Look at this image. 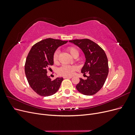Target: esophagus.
Listing matches in <instances>:
<instances>
[{
	"label": "esophagus",
	"instance_id": "obj_1",
	"mask_svg": "<svg viewBox=\"0 0 135 135\" xmlns=\"http://www.w3.org/2000/svg\"><path fill=\"white\" fill-rule=\"evenodd\" d=\"M72 78V76H64V79H70V78Z\"/></svg>",
	"mask_w": 135,
	"mask_h": 135
}]
</instances>
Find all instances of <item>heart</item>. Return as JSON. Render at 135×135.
Masks as SVG:
<instances>
[{
	"mask_svg": "<svg viewBox=\"0 0 135 135\" xmlns=\"http://www.w3.org/2000/svg\"><path fill=\"white\" fill-rule=\"evenodd\" d=\"M68 51L69 53L74 57L76 55H79L78 51L76 49L73 47H69L67 48ZM59 51H56L54 53V56H53V60L55 63H57L59 61ZM77 70V68L75 66H71V65H64L61 66L58 70V73L63 76H71L74 74V72Z\"/></svg>",
	"mask_w": 135,
	"mask_h": 135,
	"instance_id": "b5f03b06",
	"label": "heart"
}]
</instances>
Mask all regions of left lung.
Masks as SVG:
<instances>
[{
    "instance_id": "8db88e82",
    "label": "left lung",
    "mask_w": 135,
    "mask_h": 135,
    "mask_svg": "<svg viewBox=\"0 0 135 135\" xmlns=\"http://www.w3.org/2000/svg\"><path fill=\"white\" fill-rule=\"evenodd\" d=\"M79 47L83 52L85 62L81 73L89 74L87 79L80 78L76 88L84 95L96 94L103 87L109 73L108 60L105 51L99 45L88 39H75L69 41Z\"/></svg>"
}]
</instances>
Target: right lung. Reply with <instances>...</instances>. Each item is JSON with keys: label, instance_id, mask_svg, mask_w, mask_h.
<instances>
[{"label": "right lung", "instance_id": "right-lung-1", "mask_svg": "<svg viewBox=\"0 0 135 135\" xmlns=\"http://www.w3.org/2000/svg\"><path fill=\"white\" fill-rule=\"evenodd\" d=\"M68 41L48 38L35 44L26 60L25 72L31 88L39 95L49 96L59 90L62 77L52 80L47 76V69L54 65L53 56L57 48Z\"/></svg>", "mask_w": 135, "mask_h": 135}]
</instances>
